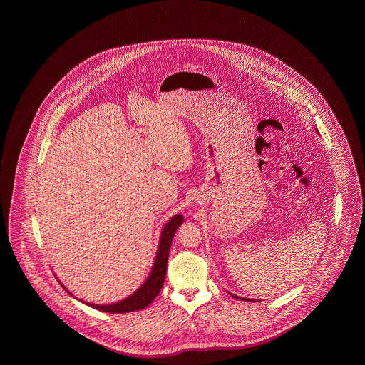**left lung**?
<instances>
[{
    "mask_svg": "<svg viewBox=\"0 0 365 365\" xmlns=\"http://www.w3.org/2000/svg\"><path fill=\"white\" fill-rule=\"evenodd\" d=\"M232 297H235V298H240V299H242V297H237V295H232Z\"/></svg>",
    "mask_w": 365,
    "mask_h": 365,
    "instance_id": "1",
    "label": "left lung"
}]
</instances>
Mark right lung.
Segmentation results:
<instances>
[{
	"label": "right lung",
	"instance_id": "obj_1",
	"mask_svg": "<svg viewBox=\"0 0 365 365\" xmlns=\"http://www.w3.org/2000/svg\"><path fill=\"white\" fill-rule=\"evenodd\" d=\"M183 223V216L176 215L174 216L161 232V240L158 245L157 250L156 261L152 268V272L149 275L148 280L139 287L138 290L133 295H130L127 299H123L118 304H110V305H94V304H87L91 308L100 309L103 312L110 313H125L134 312L146 308L160 293L164 279H165V272H167V261L170 256V247L173 243L175 231L179 228V226Z\"/></svg>",
	"mask_w": 365,
	"mask_h": 365
}]
</instances>
